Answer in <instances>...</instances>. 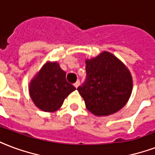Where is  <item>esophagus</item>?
<instances>
[{"label":"esophagus","mask_w":155,"mask_h":155,"mask_svg":"<svg viewBox=\"0 0 155 155\" xmlns=\"http://www.w3.org/2000/svg\"><path fill=\"white\" fill-rule=\"evenodd\" d=\"M80 85V81H77L74 84V86L75 87V88H78V86Z\"/></svg>","instance_id":"1"}]
</instances>
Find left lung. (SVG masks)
Listing matches in <instances>:
<instances>
[{
  "instance_id": "1",
  "label": "left lung",
  "mask_w": 155,
  "mask_h": 155,
  "mask_svg": "<svg viewBox=\"0 0 155 155\" xmlns=\"http://www.w3.org/2000/svg\"><path fill=\"white\" fill-rule=\"evenodd\" d=\"M85 63L86 80L77 90L87 109L98 117L121 109L132 91V78L127 66L108 51Z\"/></svg>"
}]
</instances>
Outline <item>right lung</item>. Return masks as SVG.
<instances>
[{
    "instance_id": "right-lung-1",
    "label": "right lung",
    "mask_w": 155,
    "mask_h": 155,
    "mask_svg": "<svg viewBox=\"0 0 155 155\" xmlns=\"http://www.w3.org/2000/svg\"><path fill=\"white\" fill-rule=\"evenodd\" d=\"M75 90L67 82L66 72L57 62H47L29 84V94L39 109L52 113L60 108L65 98Z\"/></svg>"
}]
</instances>
